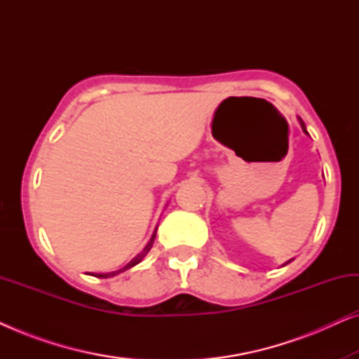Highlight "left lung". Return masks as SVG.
I'll return each instance as SVG.
<instances>
[{
  "instance_id": "left-lung-1",
  "label": "left lung",
  "mask_w": 359,
  "mask_h": 359,
  "mask_svg": "<svg viewBox=\"0 0 359 359\" xmlns=\"http://www.w3.org/2000/svg\"><path fill=\"white\" fill-rule=\"evenodd\" d=\"M297 121H299V124H301V127H302L304 134H307V135H309V132H307V129H306V124H304V121L301 119V117H297ZM291 262H292V259H287V262H286V263H284V264H283V266H286V264H287V263H291Z\"/></svg>"
}]
</instances>
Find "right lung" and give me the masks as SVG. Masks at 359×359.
Wrapping results in <instances>:
<instances>
[{"instance_id":"obj_1","label":"right lung","mask_w":359,"mask_h":359,"mask_svg":"<svg viewBox=\"0 0 359 359\" xmlns=\"http://www.w3.org/2000/svg\"><path fill=\"white\" fill-rule=\"evenodd\" d=\"M155 235H156V229H155V232H154V235H151V238H150V242L145 245V248L142 250V252L137 255L135 258H132L129 263L126 264L124 268H121V269H117V271H111V273H91V276H96V278H112V276H116V274H119V273H124L126 269H130L132 266H135V264H139L142 259L145 258V255L150 252V248H151V245H154V242H155Z\"/></svg>"}]
</instances>
